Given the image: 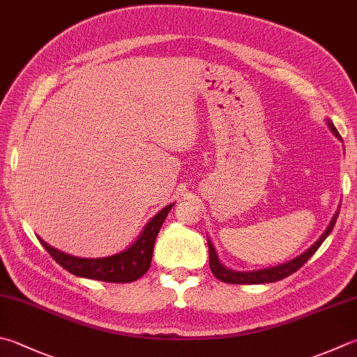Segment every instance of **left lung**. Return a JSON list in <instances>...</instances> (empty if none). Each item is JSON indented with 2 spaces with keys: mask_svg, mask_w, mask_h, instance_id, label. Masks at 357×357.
<instances>
[{
  "mask_svg": "<svg viewBox=\"0 0 357 357\" xmlns=\"http://www.w3.org/2000/svg\"><path fill=\"white\" fill-rule=\"evenodd\" d=\"M331 127L333 133L337 138H340L339 132L335 127L333 126V123L328 124ZM339 213H335V216L333 218L331 224L326 228V231L321 234L319 238V241L315 242V244L307 248L305 253H301L298 258H294L292 261H287L284 264H280V266H275V267H268V268H262V271H253V272H236V271H230V268H227L225 266H222L219 262L218 258V253L214 250V245L211 244V241L208 239V252H210V268L214 277L218 280L224 281V283L228 284H262V283H275V281H280L289 275H292L294 272H297L298 268L305 264V262L312 257V255L317 252V248L321 245V242H324L328 234L333 231V228L335 225V220H337Z\"/></svg>",
  "mask_w": 357,
  "mask_h": 357,
  "instance_id": "obj_1",
  "label": "left lung"
}]
</instances>
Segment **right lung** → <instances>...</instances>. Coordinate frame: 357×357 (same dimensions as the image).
Segmentation results:
<instances>
[{"label":"right lung","mask_w":357,"mask_h":357,"mask_svg":"<svg viewBox=\"0 0 357 357\" xmlns=\"http://www.w3.org/2000/svg\"><path fill=\"white\" fill-rule=\"evenodd\" d=\"M171 208L172 205L163 208L157 216H153L149 220V224L146 225L139 238L133 242V245L124 252L113 255V257L77 258L59 252L57 248L46 244L42 238H38V241L57 264L62 266L70 273L76 275V277L107 281V283H132V281L141 278L149 271L155 238Z\"/></svg>","instance_id":"obj_1"}]
</instances>
